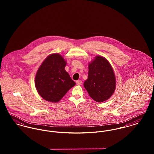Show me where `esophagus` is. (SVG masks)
I'll use <instances>...</instances> for the list:
<instances>
[{"mask_svg": "<svg viewBox=\"0 0 154 154\" xmlns=\"http://www.w3.org/2000/svg\"><path fill=\"white\" fill-rule=\"evenodd\" d=\"M76 84L78 85H81V84H82V81H77L76 82Z\"/></svg>", "mask_w": 154, "mask_h": 154, "instance_id": "34e87169", "label": "esophagus"}]
</instances>
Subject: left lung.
<instances>
[{
	"label": "left lung",
	"mask_w": 154,
	"mask_h": 154,
	"mask_svg": "<svg viewBox=\"0 0 154 154\" xmlns=\"http://www.w3.org/2000/svg\"><path fill=\"white\" fill-rule=\"evenodd\" d=\"M88 79L84 86L89 96L101 103L112 96L116 86V76L109 62L101 56H97L88 64Z\"/></svg>",
	"instance_id": "left-lung-1"
}]
</instances>
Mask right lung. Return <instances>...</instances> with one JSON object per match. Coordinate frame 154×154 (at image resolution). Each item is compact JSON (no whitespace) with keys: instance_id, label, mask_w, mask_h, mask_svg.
Wrapping results in <instances>:
<instances>
[{"instance_id":"1","label":"right lung","mask_w":154,"mask_h":154,"mask_svg":"<svg viewBox=\"0 0 154 154\" xmlns=\"http://www.w3.org/2000/svg\"><path fill=\"white\" fill-rule=\"evenodd\" d=\"M66 61L59 53L50 54L39 67L35 78V86L45 100L57 103L75 85L65 67Z\"/></svg>"}]
</instances>
